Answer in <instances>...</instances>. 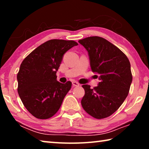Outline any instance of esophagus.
Masks as SVG:
<instances>
[{"label":"esophagus","instance_id":"obj_1","mask_svg":"<svg viewBox=\"0 0 149 149\" xmlns=\"http://www.w3.org/2000/svg\"><path fill=\"white\" fill-rule=\"evenodd\" d=\"M72 85H73V86H74V87H79L80 85L79 83L77 81H72Z\"/></svg>","mask_w":149,"mask_h":149}]
</instances>
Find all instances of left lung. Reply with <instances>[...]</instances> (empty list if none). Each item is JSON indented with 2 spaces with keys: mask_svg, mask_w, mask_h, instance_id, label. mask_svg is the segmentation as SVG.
Listing matches in <instances>:
<instances>
[{
  "mask_svg": "<svg viewBox=\"0 0 149 149\" xmlns=\"http://www.w3.org/2000/svg\"><path fill=\"white\" fill-rule=\"evenodd\" d=\"M88 52L91 68L99 74L98 86L84 85L81 105L93 118L102 119L114 113L128 95L132 82L131 65L123 52L107 40L89 37L79 40Z\"/></svg>",
  "mask_w": 149,
  "mask_h": 149,
  "instance_id": "8db88e82",
  "label": "left lung"
}]
</instances>
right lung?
Instances as JSON below:
<instances>
[{
	"mask_svg": "<svg viewBox=\"0 0 149 149\" xmlns=\"http://www.w3.org/2000/svg\"><path fill=\"white\" fill-rule=\"evenodd\" d=\"M77 45L74 41L49 40L22 62L17 75V92L24 107L35 118H51L61 107L72 82L61 84L56 74L64 54Z\"/></svg>",
	"mask_w": 149,
	"mask_h": 149,
	"instance_id": "right-lung-1",
	"label": "right lung"
}]
</instances>
